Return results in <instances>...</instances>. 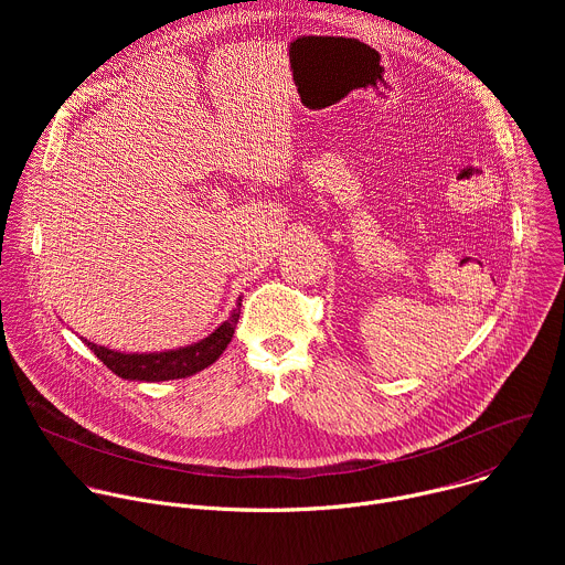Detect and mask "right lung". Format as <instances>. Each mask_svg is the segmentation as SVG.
<instances>
[{"label": "right lung", "mask_w": 565, "mask_h": 565, "mask_svg": "<svg viewBox=\"0 0 565 565\" xmlns=\"http://www.w3.org/2000/svg\"><path fill=\"white\" fill-rule=\"evenodd\" d=\"M241 315V299L236 301V308H232L230 317L216 327L207 338L172 349V351H156V353H120L100 344H94L83 338V342L94 351V355L107 364L118 377L125 380H138V382H163V380H179L194 375L210 364L218 360V355L227 349L232 342L236 321Z\"/></svg>", "instance_id": "add662e5"}]
</instances>
